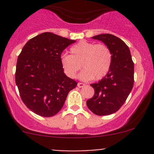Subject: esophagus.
Instances as JSON below:
<instances>
[{
  "instance_id": "1",
  "label": "esophagus",
  "mask_w": 154,
  "mask_h": 154,
  "mask_svg": "<svg viewBox=\"0 0 154 154\" xmlns=\"http://www.w3.org/2000/svg\"><path fill=\"white\" fill-rule=\"evenodd\" d=\"M85 86V84L84 83H77V86L79 87V88H82V87H83Z\"/></svg>"
}]
</instances>
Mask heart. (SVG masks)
I'll list each match as a JSON object with an SVG mask.
<instances>
[{
	"instance_id": "heart-1",
	"label": "heart",
	"mask_w": 154,
	"mask_h": 154,
	"mask_svg": "<svg viewBox=\"0 0 154 154\" xmlns=\"http://www.w3.org/2000/svg\"><path fill=\"white\" fill-rule=\"evenodd\" d=\"M71 55L63 54L61 64L68 77L74 78L77 72L84 68L79 77L83 80H100L109 71L112 55L109 48L103 44L80 41L70 49Z\"/></svg>"
}]
</instances>
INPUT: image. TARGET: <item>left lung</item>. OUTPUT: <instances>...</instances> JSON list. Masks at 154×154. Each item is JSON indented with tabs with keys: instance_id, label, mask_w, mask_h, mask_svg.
I'll list each match as a JSON object with an SVG mask.
<instances>
[{
	"instance_id": "left-lung-1",
	"label": "left lung",
	"mask_w": 154,
	"mask_h": 154,
	"mask_svg": "<svg viewBox=\"0 0 154 154\" xmlns=\"http://www.w3.org/2000/svg\"><path fill=\"white\" fill-rule=\"evenodd\" d=\"M109 48L112 61L109 71L98 83H92L94 94L86 101L88 108L97 116H108L117 112L125 103L134 83V63L128 46L112 34L91 37Z\"/></svg>"
}]
</instances>
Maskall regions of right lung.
I'll return each instance as SVG.
<instances>
[{"mask_svg":"<svg viewBox=\"0 0 154 154\" xmlns=\"http://www.w3.org/2000/svg\"><path fill=\"white\" fill-rule=\"evenodd\" d=\"M75 40L45 32L25 44L18 57L15 83L24 104L42 117L60 111L77 83L65 74L63 51Z\"/></svg>","mask_w":154,"mask_h":154,"instance_id":"obj_1","label":"right lung"}]
</instances>
